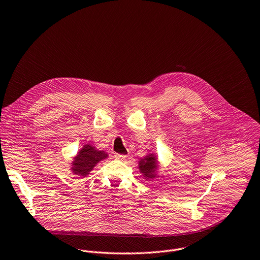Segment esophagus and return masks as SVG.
<instances>
[{
	"label": "esophagus",
	"mask_w": 260,
	"mask_h": 260,
	"mask_svg": "<svg viewBox=\"0 0 260 260\" xmlns=\"http://www.w3.org/2000/svg\"><path fill=\"white\" fill-rule=\"evenodd\" d=\"M115 157H116L117 159L123 160V159L126 158V155H125V154H120V153H116V154H115Z\"/></svg>",
	"instance_id": "esophagus-1"
}]
</instances>
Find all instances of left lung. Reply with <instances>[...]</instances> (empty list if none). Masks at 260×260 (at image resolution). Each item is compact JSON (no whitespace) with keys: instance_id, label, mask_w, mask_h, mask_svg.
I'll return each instance as SVG.
<instances>
[{"instance_id":"obj_1","label":"left lung","mask_w":260,"mask_h":260,"mask_svg":"<svg viewBox=\"0 0 260 260\" xmlns=\"http://www.w3.org/2000/svg\"><path fill=\"white\" fill-rule=\"evenodd\" d=\"M140 170L144 175H151L153 169L156 166V159L152 155L147 156L144 160L140 161Z\"/></svg>"}]
</instances>
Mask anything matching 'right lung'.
<instances>
[{
    "mask_svg": "<svg viewBox=\"0 0 260 260\" xmlns=\"http://www.w3.org/2000/svg\"><path fill=\"white\" fill-rule=\"evenodd\" d=\"M105 157H107V153L104 151H98L93 147L86 145L76 156L73 170L77 175L87 176L93 167Z\"/></svg>",
    "mask_w": 260,
    "mask_h": 260,
    "instance_id": "1",
    "label": "right lung"
}]
</instances>
